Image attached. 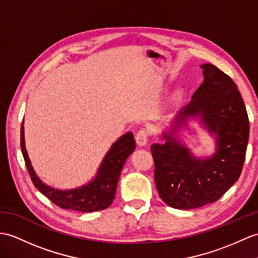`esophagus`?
Instances as JSON below:
<instances>
[{"label": "esophagus", "mask_w": 258, "mask_h": 258, "mask_svg": "<svg viewBox=\"0 0 258 258\" xmlns=\"http://www.w3.org/2000/svg\"><path fill=\"white\" fill-rule=\"evenodd\" d=\"M135 141L139 146H145L148 142V132L145 128H141L135 136Z\"/></svg>", "instance_id": "obj_1"}]
</instances>
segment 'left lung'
Here are the masks:
<instances>
[{"instance_id":"left-lung-1","label":"left lung","mask_w":258,"mask_h":258,"mask_svg":"<svg viewBox=\"0 0 258 258\" xmlns=\"http://www.w3.org/2000/svg\"><path fill=\"white\" fill-rule=\"evenodd\" d=\"M201 68L205 80L163 134L165 144L151 147L161 200L181 210L215 202L237 181L248 143L246 107L234 81L212 63ZM195 116L217 140V152L210 158H195L175 137L186 118Z\"/></svg>"}]
</instances>
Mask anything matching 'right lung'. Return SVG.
<instances>
[{
    "instance_id": "add662e5",
    "label": "right lung",
    "mask_w": 258,
    "mask_h": 258,
    "mask_svg": "<svg viewBox=\"0 0 258 258\" xmlns=\"http://www.w3.org/2000/svg\"><path fill=\"white\" fill-rule=\"evenodd\" d=\"M21 148L32 181L41 194L62 209L79 212H94L104 210L111 206L115 197L116 185L123 166L135 149V140L131 132L119 137L105 155L93 180L82 187L70 190L51 188L36 175L25 148L23 123L21 126Z\"/></svg>"
}]
</instances>
